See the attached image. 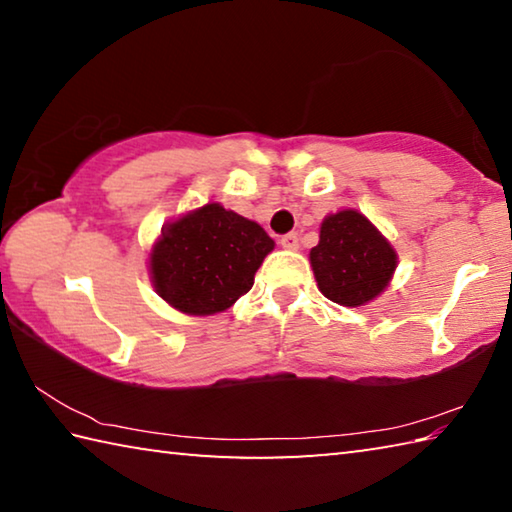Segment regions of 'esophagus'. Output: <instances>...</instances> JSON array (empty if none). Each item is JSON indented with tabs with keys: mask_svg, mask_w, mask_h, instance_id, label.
Here are the masks:
<instances>
[{
	"mask_svg": "<svg viewBox=\"0 0 512 512\" xmlns=\"http://www.w3.org/2000/svg\"><path fill=\"white\" fill-rule=\"evenodd\" d=\"M280 246L287 248V250H298V235H296V232H289V235H284L280 239Z\"/></svg>",
	"mask_w": 512,
	"mask_h": 512,
	"instance_id": "34e87169",
	"label": "esophagus"
}]
</instances>
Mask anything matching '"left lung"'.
<instances>
[{"mask_svg": "<svg viewBox=\"0 0 512 512\" xmlns=\"http://www.w3.org/2000/svg\"><path fill=\"white\" fill-rule=\"evenodd\" d=\"M318 289L343 307H361L388 287L397 253L357 210H341L320 223V241L309 253Z\"/></svg>", "mask_w": 512, "mask_h": 512, "instance_id": "8db88e82", "label": "left lung"}]
</instances>
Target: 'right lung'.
<instances>
[{"instance_id": "obj_1", "label": "right lung", "mask_w": 512, "mask_h": 512, "mask_svg": "<svg viewBox=\"0 0 512 512\" xmlns=\"http://www.w3.org/2000/svg\"><path fill=\"white\" fill-rule=\"evenodd\" d=\"M273 248L262 225L207 203L164 225L151 250V282L173 309L212 316L250 291Z\"/></svg>"}]
</instances>
